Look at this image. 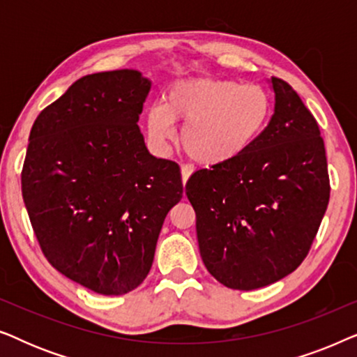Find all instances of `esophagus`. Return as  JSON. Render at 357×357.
Wrapping results in <instances>:
<instances>
[{
	"mask_svg": "<svg viewBox=\"0 0 357 357\" xmlns=\"http://www.w3.org/2000/svg\"><path fill=\"white\" fill-rule=\"evenodd\" d=\"M180 172H182V183L185 185V183L188 182L190 175L193 174V167H192V165L185 164V165H182V167H180Z\"/></svg>",
	"mask_w": 357,
	"mask_h": 357,
	"instance_id": "esophagus-1",
	"label": "esophagus"
}]
</instances>
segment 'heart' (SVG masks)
Wrapping results in <instances>:
<instances>
[{"instance_id": "heart-1", "label": "heart", "mask_w": 357, "mask_h": 357, "mask_svg": "<svg viewBox=\"0 0 357 357\" xmlns=\"http://www.w3.org/2000/svg\"><path fill=\"white\" fill-rule=\"evenodd\" d=\"M271 96L257 84L221 77H187L172 82L164 104L151 105L148 133L165 148L182 121V146L203 165H222L245 154L270 125Z\"/></svg>"}]
</instances>
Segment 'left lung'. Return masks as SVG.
<instances>
[{"mask_svg":"<svg viewBox=\"0 0 357 357\" xmlns=\"http://www.w3.org/2000/svg\"><path fill=\"white\" fill-rule=\"evenodd\" d=\"M270 82L275 114L261 138L232 162L197 170L185 185L204 266L238 291L273 284L294 271L330 199L317 120L286 81Z\"/></svg>","mask_w":357,"mask_h":357,"instance_id":"left-lung-1","label":"left lung"}]
</instances>
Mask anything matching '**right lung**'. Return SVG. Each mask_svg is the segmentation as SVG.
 I'll return each mask as SVG.
<instances>
[{
	"label": "right lung",
	"mask_w": 357,
	"mask_h": 357,
	"mask_svg": "<svg viewBox=\"0 0 357 357\" xmlns=\"http://www.w3.org/2000/svg\"><path fill=\"white\" fill-rule=\"evenodd\" d=\"M149 89L136 70L87 75L40 112L29 136L21 183L38 245L97 294L144 281L183 195L178 165L149 154L139 131Z\"/></svg>",
	"instance_id": "1"
}]
</instances>
